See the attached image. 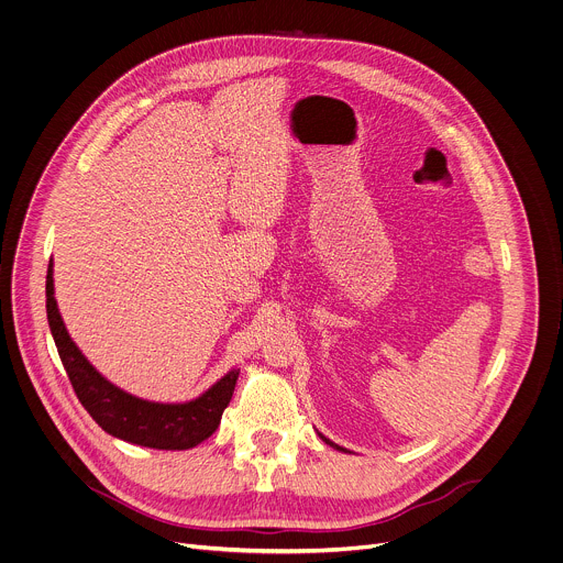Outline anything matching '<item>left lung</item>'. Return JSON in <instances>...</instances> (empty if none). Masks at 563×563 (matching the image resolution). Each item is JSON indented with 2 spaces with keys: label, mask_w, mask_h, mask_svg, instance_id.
<instances>
[{
  "label": "left lung",
  "mask_w": 563,
  "mask_h": 563,
  "mask_svg": "<svg viewBox=\"0 0 563 563\" xmlns=\"http://www.w3.org/2000/svg\"><path fill=\"white\" fill-rule=\"evenodd\" d=\"M322 438V435H320ZM324 440V444H329V446H333V449H338V451H346V449H342V446H338V444H333V442H329L327 438H322Z\"/></svg>",
  "instance_id": "left-lung-1"
}]
</instances>
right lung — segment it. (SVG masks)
Segmentation results:
<instances>
[{
    "mask_svg": "<svg viewBox=\"0 0 563 563\" xmlns=\"http://www.w3.org/2000/svg\"><path fill=\"white\" fill-rule=\"evenodd\" d=\"M53 287V263L46 274V313L48 324L68 373L70 385L92 416V420L110 435L130 444L161 449V451H185L208 440L221 424V416L232 400L239 368L230 371L201 398L185 405H158L134 398L119 387L110 385L101 373L84 357L77 344L70 340L66 324L59 316Z\"/></svg>",
    "mask_w": 563,
    "mask_h": 563,
    "instance_id": "obj_1",
    "label": "right lung"
}]
</instances>
